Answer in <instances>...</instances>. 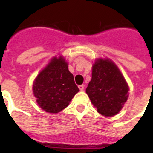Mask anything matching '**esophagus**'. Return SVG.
Segmentation results:
<instances>
[{
    "mask_svg": "<svg viewBox=\"0 0 153 153\" xmlns=\"http://www.w3.org/2000/svg\"><path fill=\"white\" fill-rule=\"evenodd\" d=\"M84 85H80V86H79V90H80V91H84Z\"/></svg>",
    "mask_w": 153,
    "mask_h": 153,
    "instance_id": "34e87169",
    "label": "esophagus"
}]
</instances>
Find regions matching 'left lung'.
<instances>
[{
	"mask_svg": "<svg viewBox=\"0 0 153 153\" xmlns=\"http://www.w3.org/2000/svg\"><path fill=\"white\" fill-rule=\"evenodd\" d=\"M128 84L114 62L107 59L96 60L86 92L99 114L105 117L118 114L128 99Z\"/></svg>",
	"mask_w": 153,
	"mask_h": 153,
	"instance_id": "8db88e82",
	"label": "left lung"
}]
</instances>
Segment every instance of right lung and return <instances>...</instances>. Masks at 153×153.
<instances>
[{
	"label": "right lung",
	"instance_id": "add662e5",
	"mask_svg": "<svg viewBox=\"0 0 153 153\" xmlns=\"http://www.w3.org/2000/svg\"><path fill=\"white\" fill-rule=\"evenodd\" d=\"M32 90L39 106L51 114L64 109L79 91L62 56L51 59L36 78Z\"/></svg>",
	"mask_w": 153,
	"mask_h": 153
}]
</instances>
